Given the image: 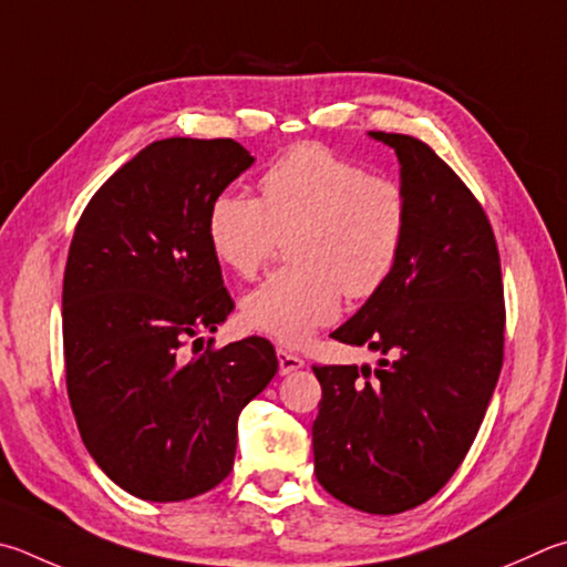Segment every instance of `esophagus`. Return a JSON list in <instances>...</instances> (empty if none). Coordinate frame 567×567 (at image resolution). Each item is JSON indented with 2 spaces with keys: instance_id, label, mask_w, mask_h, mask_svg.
I'll return each instance as SVG.
<instances>
[{
  "instance_id": "obj_1",
  "label": "esophagus",
  "mask_w": 567,
  "mask_h": 567,
  "mask_svg": "<svg viewBox=\"0 0 567 567\" xmlns=\"http://www.w3.org/2000/svg\"><path fill=\"white\" fill-rule=\"evenodd\" d=\"M277 362H280V374H292L297 369L305 367V359L292 354L290 349H282L277 347Z\"/></svg>"
}]
</instances>
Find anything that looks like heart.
<instances>
[{"label":"heart","mask_w":567,"mask_h":567,"mask_svg":"<svg viewBox=\"0 0 567 567\" xmlns=\"http://www.w3.org/2000/svg\"><path fill=\"white\" fill-rule=\"evenodd\" d=\"M411 223L409 195L396 178L367 173L322 143H297L260 178V198L215 195L205 235L215 260L255 277L280 235L290 260L245 295L243 322L282 344H302L334 322L342 292L364 300L394 275Z\"/></svg>","instance_id":"heart-1"}]
</instances>
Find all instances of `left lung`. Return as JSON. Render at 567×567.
Masks as SVG:
<instances>
[{"label":"left lung","instance_id":"1","mask_svg":"<svg viewBox=\"0 0 567 567\" xmlns=\"http://www.w3.org/2000/svg\"><path fill=\"white\" fill-rule=\"evenodd\" d=\"M396 151L411 223L394 275L334 329L379 367H312L315 476L357 511L394 516L446 486L486 416L503 364L501 257L491 223L424 141L369 131Z\"/></svg>","mask_w":567,"mask_h":567}]
</instances>
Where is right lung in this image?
Here are the masks:
<instances>
[{"label": "right lung", "instance_id": "right-lung-1", "mask_svg": "<svg viewBox=\"0 0 567 567\" xmlns=\"http://www.w3.org/2000/svg\"><path fill=\"white\" fill-rule=\"evenodd\" d=\"M252 161L233 138L156 141L101 185L74 230L61 295L71 411L101 471L136 498L218 486L240 411L277 374L265 337L184 354L235 307L205 220Z\"/></svg>", "mask_w": 567, "mask_h": 567}]
</instances>
